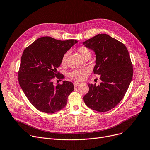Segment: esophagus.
I'll use <instances>...</instances> for the list:
<instances>
[{
  "instance_id": "34e87169",
  "label": "esophagus",
  "mask_w": 150,
  "mask_h": 150,
  "mask_svg": "<svg viewBox=\"0 0 150 150\" xmlns=\"http://www.w3.org/2000/svg\"><path fill=\"white\" fill-rule=\"evenodd\" d=\"M80 84V83H76V82H75V83H74V86L75 88H76L77 86H79Z\"/></svg>"
}]
</instances>
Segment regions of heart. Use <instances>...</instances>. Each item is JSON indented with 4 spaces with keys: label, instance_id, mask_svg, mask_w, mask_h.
<instances>
[{
    "label": "heart",
    "instance_id": "obj_1",
    "mask_svg": "<svg viewBox=\"0 0 150 150\" xmlns=\"http://www.w3.org/2000/svg\"><path fill=\"white\" fill-rule=\"evenodd\" d=\"M77 52L80 55V57L83 59L86 58H91V51L84 46H81L78 47L77 49ZM69 55V52H66L62 58L61 59V64L64 65L67 60V57ZM89 72L88 69H76L72 70V72H70L69 74V76L70 78H72L74 80L77 81H83L86 75H87Z\"/></svg>",
    "mask_w": 150,
    "mask_h": 150
}]
</instances>
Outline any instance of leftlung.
<instances>
[{"label": "left lung", "mask_w": 150, "mask_h": 150, "mask_svg": "<svg viewBox=\"0 0 150 150\" xmlns=\"http://www.w3.org/2000/svg\"><path fill=\"white\" fill-rule=\"evenodd\" d=\"M96 54L93 73L100 75L98 86L88 84L85 104L98 112H106L123 99L132 81V64L126 46L106 34H98L83 42Z\"/></svg>", "instance_id": "obj_1"}]
</instances>
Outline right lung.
Wrapping results in <instances>:
<instances>
[{
    "mask_svg": "<svg viewBox=\"0 0 150 150\" xmlns=\"http://www.w3.org/2000/svg\"><path fill=\"white\" fill-rule=\"evenodd\" d=\"M77 41H60L52 37L37 39L23 51L18 72L19 83L29 101L38 110L53 114L64 108L74 90L72 82L54 86L52 79L64 55ZM64 78L62 75L61 76Z\"/></svg>",
    "mask_w": 150,
    "mask_h": 150,
    "instance_id": "1",
    "label": "right lung"
}]
</instances>
